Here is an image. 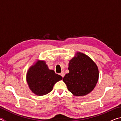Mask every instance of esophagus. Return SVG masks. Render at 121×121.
I'll use <instances>...</instances> for the list:
<instances>
[{"label":"esophagus","mask_w":121,"mask_h":121,"mask_svg":"<svg viewBox=\"0 0 121 121\" xmlns=\"http://www.w3.org/2000/svg\"><path fill=\"white\" fill-rule=\"evenodd\" d=\"M60 75L62 77V78L65 76V73H63V72H62V73H60Z\"/></svg>","instance_id":"obj_1"}]
</instances>
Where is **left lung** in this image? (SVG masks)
Instances as JSON below:
<instances>
[{"label": "left lung", "mask_w": 121, "mask_h": 121, "mask_svg": "<svg viewBox=\"0 0 121 121\" xmlns=\"http://www.w3.org/2000/svg\"><path fill=\"white\" fill-rule=\"evenodd\" d=\"M77 56L69 61V73L63 81L70 92L76 96H83L92 91L99 78L95 63L89 56L78 52Z\"/></svg>", "instance_id": "8db88e82"}]
</instances>
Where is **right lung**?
<instances>
[{"label":"right lung","mask_w":121,"mask_h":121,"mask_svg":"<svg viewBox=\"0 0 121 121\" xmlns=\"http://www.w3.org/2000/svg\"><path fill=\"white\" fill-rule=\"evenodd\" d=\"M62 77L50 70L44 61H39L28 70L26 81L32 92L44 95L52 91L53 86Z\"/></svg>","instance_id":"1"}]
</instances>
